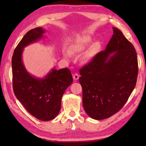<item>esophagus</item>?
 <instances>
[{
    "label": "esophagus",
    "instance_id": "esophagus-1",
    "mask_svg": "<svg viewBox=\"0 0 146 146\" xmlns=\"http://www.w3.org/2000/svg\"><path fill=\"white\" fill-rule=\"evenodd\" d=\"M73 79H74V80H78V79L79 78V75H78V74H77V73L74 74V75H73Z\"/></svg>",
    "mask_w": 146,
    "mask_h": 146
}]
</instances>
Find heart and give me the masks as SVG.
<instances>
[{"mask_svg":"<svg viewBox=\"0 0 146 146\" xmlns=\"http://www.w3.org/2000/svg\"><path fill=\"white\" fill-rule=\"evenodd\" d=\"M91 42V38L90 36H83L77 39L75 43L71 46V52L73 53H79L82 51L86 46ZM98 44L96 43L94 45V48H97ZM71 52L69 51H64L63 52L64 56L66 58H69L71 56Z\"/></svg>","mask_w":146,"mask_h":146,"instance_id":"obj_1","label":"heart"}]
</instances>
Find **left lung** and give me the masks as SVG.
Returning <instances> with one entry per match:
<instances>
[{
  "label": "left lung",
  "instance_id": "8db88e82",
  "mask_svg": "<svg viewBox=\"0 0 146 146\" xmlns=\"http://www.w3.org/2000/svg\"><path fill=\"white\" fill-rule=\"evenodd\" d=\"M106 49L98 53L81 68L84 109L91 118L103 120L123 108L137 83L138 60L133 44L119 29Z\"/></svg>",
  "mask_w": 146,
  "mask_h": 146
}]
</instances>
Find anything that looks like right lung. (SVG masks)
I'll use <instances>...</instances> for the list:
<instances>
[{"mask_svg": "<svg viewBox=\"0 0 146 146\" xmlns=\"http://www.w3.org/2000/svg\"><path fill=\"white\" fill-rule=\"evenodd\" d=\"M44 33L40 27L27 32L15 49L11 65L13 88L17 99L34 117L48 121L60 111L62 97L73 82V76L68 68L52 69L43 78L35 77L26 71L22 60L23 49L42 38Z\"/></svg>", "mask_w": 146, "mask_h": 146, "instance_id": "right-lung-1", "label": "right lung"}]
</instances>
